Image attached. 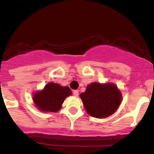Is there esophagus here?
<instances>
[{
    "label": "esophagus",
    "instance_id": "esophagus-1",
    "mask_svg": "<svg viewBox=\"0 0 154 154\" xmlns=\"http://www.w3.org/2000/svg\"><path fill=\"white\" fill-rule=\"evenodd\" d=\"M73 95H74L75 96H79V90L73 91Z\"/></svg>",
    "mask_w": 154,
    "mask_h": 154
}]
</instances>
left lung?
<instances>
[{"instance_id": "8db88e82", "label": "left lung", "mask_w": 154, "mask_h": 154, "mask_svg": "<svg viewBox=\"0 0 154 154\" xmlns=\"http://www.w3.org/2000/svg\"><path fill=\"white\" fill-rule=\"evenodd\" d=\"M88 114L96 118H105L116 111L122 96L114 84L93 82L80 94Z\"/></svg>"}]
</instances>
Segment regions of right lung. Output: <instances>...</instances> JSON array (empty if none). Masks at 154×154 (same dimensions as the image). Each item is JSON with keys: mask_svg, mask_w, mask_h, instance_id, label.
<instances>
[{"mask_svg": "<svg viewBox=\"0 0 154 154\" xmlns=\"http://www.w3.org/2000/svg\"><path fill=\"white\" fill-rule=\"evenodd\" d=\"M71 94L72 91L68 86L50 82L43 90L37 92L33 99L36 106L43 112H57L60 109L65 98Z\"/></svg>", "mask_w": 154, "mask_h": 154, "instance_id": "obj_1", "label": "right lung"}]
</instances>
